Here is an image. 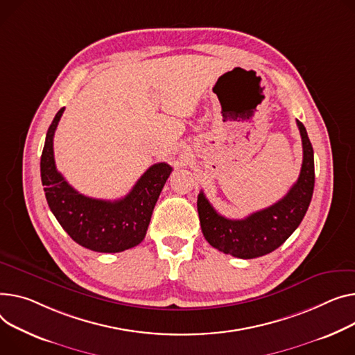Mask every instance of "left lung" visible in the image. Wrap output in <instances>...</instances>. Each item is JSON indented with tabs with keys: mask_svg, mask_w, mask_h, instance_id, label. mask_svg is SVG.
<instances>
[{
	"mask_svg": "<svg viewBox=\"0 0 355 355\" xmlns=\"http://www.w3.org/2000/svg\"><path fill=\"white\" fill-rule=\"evenodd\" d=\"M297 125L302 141V165L297 182L279 201L243 220H230L198 194L197 208L205 240L218 251L237 258H257L270 254L284 243L301 224L314 191V151L301 121Z\"/></svg>",
	"mask_w": 355,
	"mask_h": 355,
	"instance_id": "left-lung-1",
	"label": "left lung"
}]
</instances>
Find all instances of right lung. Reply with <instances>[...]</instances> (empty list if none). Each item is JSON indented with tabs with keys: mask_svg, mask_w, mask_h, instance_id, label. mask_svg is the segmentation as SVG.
I'll list each match as a JSON object with an SVG mask.
<instances>
[{
	"mask_svg": "<svg viewBox=\"0 0 355 355\" xmlns=\"http://www.w3.org/2000/svg\"><path fill=\"white\" fill-rule=\"evenodd\" d=\"M65 108L46 131L41 154V181L45 198L57 221L77 244L97 252H121L144 240L153 209L173 168L158 162L141 175L120 200L105 201L80 194L57 171L53 139Z\"/></svg>",
	"mask_w": 355,
	"mask_h": 355,
	"instance_id": "right-lung-1",
	"label": "right lung"
}]
</instances>
